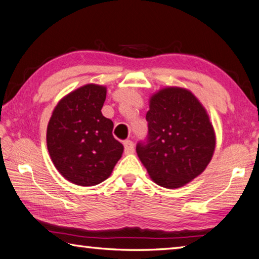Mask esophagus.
Wrapping results in <instances>:
<instances>
[{"instance_id": "obj_1", "label": "esophagus", "mask_w": 259, "mask_h": 259, "mask_svg": "<svg viewBox=\"0 0 259 259\" xmlns=\"http://www.w3.org/2000/svg\"><path fill=\"white\" fill-rule=\"evenodd\" d=\"M124 152L125 154H133L135 152V144L131 140H125L124 142Z\"/></svg>"}]
</instances>
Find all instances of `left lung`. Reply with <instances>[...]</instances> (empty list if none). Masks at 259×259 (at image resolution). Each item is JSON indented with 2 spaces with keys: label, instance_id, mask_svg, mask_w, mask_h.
I'll list each match as a JSON object with an SVG mask.
<instances>
[{
  "label": "left lung",
  "instance_id": "8db88e82",
  "mask_svg": "<svg viewBox=\"0 0 259 259\" xmlns=\"http://www.w3.org/2000/svg\"><path fill=\"white\" fill-rule=\"evenodd\" d=\"M146 121L147 137L136 151L156 184L181 187L207 168L216 138L207 112L191 91L160 90L150 100Z\"/></svg>",
  "mask_w": 259,
  "mask_h": 259
}]
</instances>
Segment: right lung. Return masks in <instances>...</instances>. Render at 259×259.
I'll list each match as a JSON object with an SVG mask.
<instances>
[{
	"mask_svg": "<svg viewBox=\"0 0 259 259\" xmlns=\"http://www.w3.org/2000/svg\"><path fill=\"white\" fill-rule=\"evenodd\" d=\"M105 99V87L83 85L60 100L48 124L51 160L76 185L104 182L123 153V145L112 134L113 122L102 114Z\"/></svg>",
	"mask_w": 259,
	"mask_h": 259,
	"instance_id": "obj_1",
	"label": "right lung"
}]
</instances>
